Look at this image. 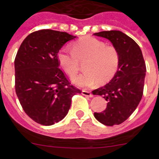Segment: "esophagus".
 <instances>
[{
	"mask_svg": "<svg viewBox=\"0 0 159 159\" xmlns=\"http://www.w3.org/2000/svg\"><path fill=\"white\" fill-rule=\"evenodd\" d=\"M82 95L85 96V97H93V93L89 91H87V90H82V92H81Z\"/></svg>",
	"mask_w": 159,
	"mask_h": 159,
	"instance_id": "34e87169",
	"label": "esophagus"
}]
</instances>
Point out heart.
Here are the masks:
<instances>
[{"label": "heart", "instance_id": "obj_1", "mask_svg": "<svg viewBox=\"0 0 159 159\" xmlns=\"http://www.w3.org/2000/svg\"><path fill=\"white\" fill-rule=\"evenodd\" d=\"M59 63L66 74L73 76L78 72L80 61L86 59L85 72L71 80L81 88H91L97 82L104 84L115 76L120 63V54L115 46L106 45L93 36H85L73 43V49L64 47L58 54Z\"/></svg>", "mask_w": 159, "mask_h": 159}]
</instances>
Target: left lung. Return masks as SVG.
I'll return each instance as SVG.
<instances>
[{
	"mask_svg": "<svg viewBox=\"0 0 159 159\" xmlns=\"http://www.w3.org/2000/svg\"><path fill=\"white\" fill-rule=\"evenodd\" d=\"M94 35L108 39L120 54V63L113 78L92 92L108 101L106 109L94 112V116L104 125H118L133 113L141 101L147 71L145 61L138 44L122 31H104Z\"/></svg>",
	"mask_w": 159,
	"mask_h": 159,
	"instance_id": "left-lung-1",
	"label": "left lung"
}]
</instances>
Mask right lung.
<instances>
[{
  "instance_id": "right-lung-1",
  "label": "right lung",
  "mask_w": 159,
  "mask_h": 159,
  "mask_svg": "<svg viewBox=\"0 0 159 159\" xmlns=\"http://www.w3.org/2000/svg\"><path fill=\"white\" fill-rule=\"evenodd\" d=\"M76 36L43 29L25 38L15 58V89L25 113L34 121L50 126L68 113L71 99L81 93L58 68V53Z\"/></svg>"
}]
</instances>
